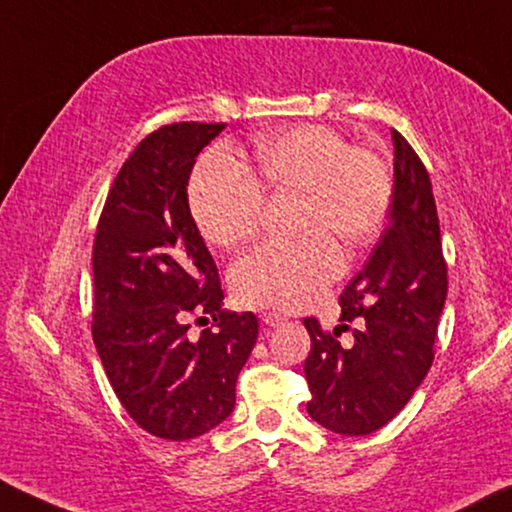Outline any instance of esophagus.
Wrapping results in <instances>:
<instances>
[{
    "mask_svg": "<svg viewBox=\"0 0 512 512\" xmlns=\"http://www.w3.org/2000/svg\"><path fill=\"white\" fill-rule=\"evenodd\" d=\"M262 322L266 324V326H271V329H276V326H282L287 322L285 317L282 315H278V312H264L262 315Z\"/></svg>",
    "mask_w": 512,
    "mask_h": 512,
    "instance_id": "34e87169",
    "label": "esophagus"
}]
</instances>
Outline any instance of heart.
<instances>
[{"label":"heart","instance_id":"b5f03b06","mask_svg":"<svg viewBox=\"0 0 512 512\" xmlns=\"http://www.w3.org/2000/svg\"><path fill=\"white\" fill-rule=\"evenodd\" d=\"M257 174L269 188L303 193V232L296 243H262L232 266V287L248 305L294 310L308 305L345 269L329 234L363 243L386 220L391 177L377 154L349 147L331 126L303 124L259 137ZM190 213L213 246L230 248L253 236L264 193L234 156L211 154L188 186Z\"/></svg>","mask_w":512,"mask_h":512}]
</instances>
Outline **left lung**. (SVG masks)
<instances>
[{
    "instance_id": "obj_1",
    "label": "left lung",
    "mask_w": 512,
    "mask_h": 512,
    "mask_svg": "<svg viewBox=\"0 0 512 512\" xmlns=\"http://www.w3.org/2000/svg\"><path fill=\"white\" fill-rule=\"evenodd\" d=\"M391 135L388 225L340 294L345 324L338 328L357 322L353 345L342 348L337 329L324 333L315 317L303 319L312 342L303 365L312 393L308 414L347 437L384 427L423 384L448 292L430 174L409 142L398 131Z\"/></svg>"
}]
</instances>
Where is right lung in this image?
<instances>
[{
  "label": "right lung",
  "instance_id": "add662e5",
  "mask_svg": "<svg viewBox=\"0 0 512 512\" xmlns=\"http://www.w3.org/2000/svg\"><path fill=\"white\" fill-rule=\"evenodd\" d=\"M223 128L190 121L144 137L112 183L94 241L96 352L133 421L170 441L232 414L259 331L253 312L223 308L216 262L188 207L195 158ZM190 314H211L217 329L190 339Z\"/></svg>",
  "mask_w": 512,
  "mask_h": 512
}]
</instances>
